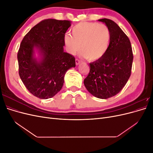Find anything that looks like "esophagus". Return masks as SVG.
Segmentation results:
<instances>
[{
    "mask_svg": "<svg viewBox=\"0 0 153 153\" xmlns=\"http://www.w3.org/2000/svg\"><path fill=\"white\" fill-rule=\"evenodd\" d=\"M80 62H81V61H80L79 59H76V60H75V63H76V66H78V65H79V64H80Z\"/></svg>",
    "mask_w": 153,
    "mask_h": 153,
    "instance_id": "1",
    "label": "esophagus"
}]
</instances>
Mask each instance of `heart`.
<instances>
[{
  "mask_svg": "<svg viewBox=\"0 0 153 153\" xmlns=\"http://www.w3.org/2000/svg\"><path fill=\"white\" fill-rule=\"evenodd\" d=\"M110 39V31L106 25L81 22L73 27L71 36H64V43L69 53L75 55L80 49L85 59L94 61L101 59L107 52Z\"/></svg>",
  "mask_w": 153,
  "mask_h": 153,
  "instance_id": "b5f03b06",
  "label": "heart"
}]
</instances>
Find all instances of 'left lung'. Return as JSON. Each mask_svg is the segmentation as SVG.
<instances>
[{
	"mask_svg": "<svg viewBox=\"0 0 153 153\" xmlns=\"http://www.w3.org/2000/svg\"><path fill=\"white\" fill-rule=\"evenodd\" d=\"M110 31L109 48L101 59L89 64L90 72L84 81L90 93L100 99H107L121 91L131 75L133 52L128 36L114 21L98 20Z\"/></svg>",
	"mask_w": 153,
	"mask_h": 153,
	"instance_id": "obj_1",
	"label": "left lung"
}]
</instances>
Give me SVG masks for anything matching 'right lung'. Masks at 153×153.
<instances>
[{"mask_svg": "<svg viewBox=\"0 0 153 153\" xmlns=\"http://www.w3.org/2000/svg\"><path fill=\"white\" fill-rule=\"evenodd\" d=\"M71 25L69 20H44L22 41L17 55L19 75L27 89L37 98L47 100L57 94L66 71L75 67V57L64 52V36Z\"/></svg>", "mask_w": 153, "mask_h": 153, "instance_id": "add662e5", "label": "right lung"}]
</instances>
